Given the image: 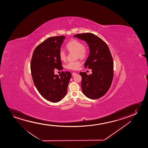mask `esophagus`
<instances>
[{
  "instance_id": "obj_1",
  "label": "esophagus",
  "mask_w": 148,
  "mask_h": 148,
  "mask_svg": "<svg viewBox=\"0 0 148 148\" xmlns=\"http://www.w3.org/2000/svg\"><path fill=\"white\" fill-rule=\"evenodd\" d=\"M76 75V73H75V72H73V73H72V75L73 76H75Z\"/></svg>"
}]
</instances>
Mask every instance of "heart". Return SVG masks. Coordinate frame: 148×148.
I'll return each mask as SVG.
<instances>
[{"instance_id": "b5f03b06", "label": "heart", "mask_w": 148, "mask_h": 148, "mask_svg": "<svg viewBox=\"0 0 148 148\" xmlns=\"http://www.w3.org/2000/svg\"><path fill=\"white\" fill-rule=\"evenodd\" d=\"M66 48L69 52H74L76 59L84 60L87 57L88 53V50L86 47L83 45V43L77 39H73L69 41L66 45ZM59 58L62 61H64L67 59V55L63 50H60L59 52ZM81 65L80 61L70 62L66 65L67 69L71 70H76L79 69Z\"/></svg>"}]
</instances>
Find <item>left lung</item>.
Segmentation results:
<instances>
[{
  "label": "left lung",
  "instance_id": "left-lung-1",
  "mask_svg": "<svg viewBox=\"0 0 148 148\" xmlns=\"http://www.w3.org/2000/svg\"><path fill=\"white\" fill-rule=\"evenodd\" d=\"M74 37L86 41L90 49L84 66L92 69V74L79 73L82 77V92L90 99H97L107 93L113 79L114 63L111 53L106 43L92 33L77 34Z\"/></svg>",
  "mask_w": 148,
  "mask_h": 148
}]
</instances>
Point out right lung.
Wrapping results in <instances>:
<instances>
[{"label":"right lung","mask_w":148,"mask_h":148,"mask_svg":"<svg viewBox=\"0 0 148 148\" xmlns=\"http://www.w3.org/2000/svg\"><path fill=\"white\" fill-rule=\"evenodd\" d=\"M63 35L49 37L35 48L31 61L33 81L39 92L47 101H60L67 92L71 74L68 71L55 75V69H63L59 52Z\"/></svg>","instance_id":"1"}]
</instances>
